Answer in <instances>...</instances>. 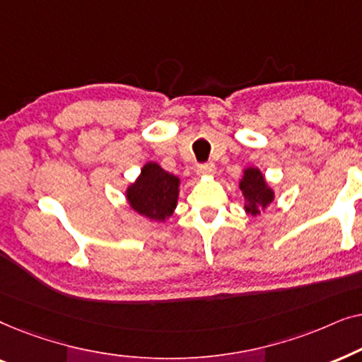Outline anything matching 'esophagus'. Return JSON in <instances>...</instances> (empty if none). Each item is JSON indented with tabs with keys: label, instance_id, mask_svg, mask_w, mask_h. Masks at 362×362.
<instances>
[{
	"label": "esophagus",
	"instance_id": "34e87169",
	"mask_svg": "<svg viewBox=\"0 0 362 362\" xmlns=\"http://www.w3.org/2000/svg\"><path fill=\"white\" fill-rule=\"evenodd\" d=\"M214 171H216L214 163H202V165H197L196 168V173L199 176H211L214 175Z\"/></svg>",
	"mask_w": 362,
	"mask_h": 362
}]
</instances>
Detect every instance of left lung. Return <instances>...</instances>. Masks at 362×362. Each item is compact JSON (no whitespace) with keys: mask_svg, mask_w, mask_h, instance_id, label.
Wrapping results in <instances>:
<instances>
[{"mask_svg":"<svg viewBox=\"0 0 362 362\" xmlns=\"http://www.w3.org/2000/svg\"><path fill=\"white\" fill-rule=\"evenodd\" d=\"M240 189L244 192L247 202H249L245 206V211L254 216L259 214V209L267 207L274 201V191L267 186L264 176L257 168H249V170L244 171Z\"/></svg>","mask_w":362,"mask_h":362,"instance_id":"left-lung-1","label":"left lung"}]
</instances>
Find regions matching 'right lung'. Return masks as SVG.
<instances>
[{"mask_svg":"<svg viewBox=\"0 0 362 362\" xmlns=\"http://www.w3.org/2000/svg\"><path fill=\"white\" fill-rule=\"evenodd\" d=\"M180 180L156 163L143 166L136 182L127 189V199L138 214L153 221H165L175 211Z\"/></svg>","mask_w":362,"mask_h":362,"instance_id":"add662e5","label":"right lung"}]
</instances>
